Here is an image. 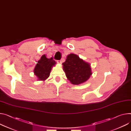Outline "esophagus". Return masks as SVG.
Listing matches in <instances>:
<instances>
[{
  "mask_svg": "<svg viewBox=\"0 0 131 131\" xmlns=\"http://www.w3.org/2000/svg\"><path fill=\"white\" fill-rule=\"evenodd\" d=\"M57 63L58 64H61V61H59V60H58V61H57Z\"/></svg>",
  "mask_w": 131,
  "mask_h": 131,
  "instance_id": "esophagus-1",
  "label": "esophagus"
}]
</instances>
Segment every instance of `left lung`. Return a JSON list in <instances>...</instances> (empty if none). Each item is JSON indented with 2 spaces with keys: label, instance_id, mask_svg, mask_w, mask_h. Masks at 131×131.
<instances>
[{
  "label": "left lung",
  "instance_id": "obj_1",
  "mask_svg": "<svg viewBox=\"0 0 131 131\" xmlns=\"http://www.w3.org/2000/svg\"><path fill=\"white\" fill-rule=\"evenodd\" d=\"M63 65L67 78L74 85L86 81L92 75L90 65L74 54L68 55Z\"/></svg>",
  "mask_w": 131,
  "mask_h": 131
}]
</instances>
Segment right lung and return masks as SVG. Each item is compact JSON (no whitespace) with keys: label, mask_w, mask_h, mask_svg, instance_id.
<instances>
[{"label":"right lung","mask_w":131,"mask_h":131,"mask_svg":"<svg viewBox=\"0 0 131 131\" xmlns=\"http://www.w3.org/2000/svg\"><path fill=\"white\" fill-rule=\"evenodd\" d=\"M56 64L52 57L47 58L45 55H43L34 69V74L40 80H44L50 76L52 67Z\"/></svg>","instance_id":"right-lung-1"}]
</instances>
